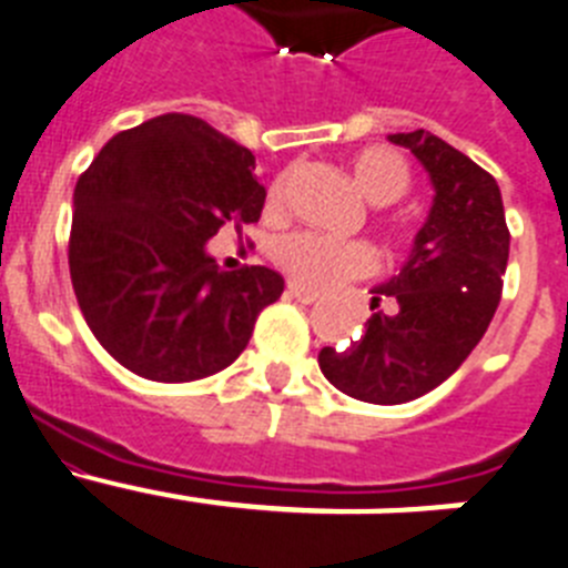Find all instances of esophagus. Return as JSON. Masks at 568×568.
Masks as SVG:
<instances>
[{"label": "esophagus", "instance_id": "esophagus-1", "mask_svg": "<svg viewBox=\"0 0 568 568\" xmlns=\"http://www.w3.org/2000/svg\"><path fill=\"white\" fill-rule=\"evenodd\" d=\"M285 294H288L291 300H297V303H303V305H314L320 300L317 294H312V291L297 288V285H288V291H285Z\"/></svg>", "mask_w": 568, "mask_h": 568}]
</instances>
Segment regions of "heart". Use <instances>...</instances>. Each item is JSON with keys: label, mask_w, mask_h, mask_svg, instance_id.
Segmentation results:
<instances>
[{"label": "heart", "mask_w": 568, "mask_h": 568, "mask_svg": "<svg viewBox=\"0 0 568 568\" xmlns=\"http://www.w3.org/2000/svg\"><path fill=\"white\" fill-rule=\"evenodd\" d=\"M348 171H352L359 194L374 205L397 202L412 189L408 162L386 145L359 148L348 160ZM283 200L285 176H277L271 182L265 205L268 211H280ZM274 265L297 288L325 294L348 280L368 277L377 268V254L372 245L359 243V240H332V236L314 234V231H291V234L280 236L274 245Z\"/></svg>", "instance_id": "heart-1"}]
</instances>
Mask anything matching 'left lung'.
I'll return each mask as SVG.
<instances>
[{
  "mask_svg": "<svg viewBox=\"0 0 568 568\" xmlns=\"http://www.w3.org/2000/svg\"><path fill=\"white\" fill-rule=\"evenodd\" d=\"M392 142L426 165L432 214L400 274L374 291L366 332L343 352L325 345L317 357L332 386L377 406L417 400L460 368L495 317L509 263L495 176L423 128ZM379 296L398 308L377 313Z\"/></svg>",
  "mask_w": 568,
  "mask_h": 568,
  "instance_id": "1",
  "label": "left lung"
}]
</instances>
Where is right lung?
<instances>
[{
    "instance_id": "obj_1",
    "label": "right lung",
    "mask_w": 568,
    "mask_h": 568,
    "mask_svg": "<svg viewBox=\"0 0 568 568\" xmlns=\"http://www.w3.org/2000/svg\"><path fill=\"white\" fill-rule=\"evenodd\" d=\"M254 154L191 113H162L105 142L73 191L68 265L79 312L128 372L191 383L231 366L283 277L223 271L205 243L256 223Z\"/></svg>"
}]
</instances>
